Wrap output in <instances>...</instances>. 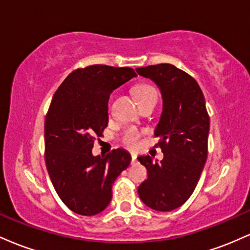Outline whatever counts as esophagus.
I'll return each instance as SVG.
<instances>
[{
  "label": "esophagus",
  "instance_id": "obj_1",
  "mask_svg": "<svg viewBox=\"0 0 250 250\" xmlns=\"http://www.w3.org/2000/svg\"><path fill=\"white\" fill-rule=\"evenodd\" d=\"M131 162H133V163L136 162V155H135V154H131Z\"/></svg>",
  "mask_w": 250,
  "mask_h": 250
}]
</instances>
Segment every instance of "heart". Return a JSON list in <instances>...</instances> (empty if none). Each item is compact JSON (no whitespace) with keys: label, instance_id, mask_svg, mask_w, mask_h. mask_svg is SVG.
<instances>
[{"label":"heart","instance_id":"1","mask_svg":"<svg viewBox=\"0 0 250 250\" xmlns=\"http://www.w3.org/2000/svg\"><path fill=\"white\" fill-rule=\"evenodd\" d=\"M135 95L137 97V101H148V100H156L157 101V91L154 87L149 84H141L135 89ZM141 139V133L135 128H128L123 133L122 141L129 148H136Z\"/></svg>","mask_w":250,"mask_h":250}]
</instances>
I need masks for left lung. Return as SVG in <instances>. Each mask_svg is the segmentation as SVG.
I'll return each mask as SVG.
<instances>
[{"label":"left lung","mask_w":250,"mask_h":250,"mask_svg":"<svg viewBox=\"0 0 250 250\" xmlns=\"http://www.w3.org/2000/svg\"><path fill=\"white\" fill-rule=\"evenodd\" d=\"M136 71L159 87L163 101L154 131L161 139L163 160L153 162L149 155L137 157L148 171L137 191L149 208L170 211L193 194L207 160L209 116L205 96L193 77L169 63Z\"/></svg>","instance_id":"obj_1"}]
</instances>
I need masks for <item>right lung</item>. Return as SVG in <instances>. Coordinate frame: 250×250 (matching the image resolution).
I'll use <instances>...</instances> for the list:
<instances>
[{
	"label": "right lung",
	"instance_id": "add662e5",
	"mask_svg": "<svg viewBox=\"0 0 250 250\" xmlns=\"http://www.w3.org/2000/svg\"><path fill=\"white\" fill-rule=\"evenodd\" d=\"M135 76L131 68L89 65L69 74L54 94L44 122L45 166L57 195L74 213L104 210L114 181L130 165L125 149L105 156H94L91 149L108 125L109 96Z\"/></svg>",
	"mask_w": 250,
	"mask_h": 250
}]
</instances>
